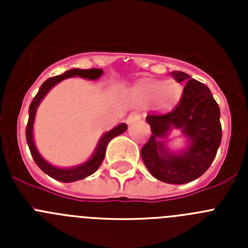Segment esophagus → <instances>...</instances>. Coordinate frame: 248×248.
<instances>
[{
    "instance_id": "esophagus-1",
    "label": "esophagus",
    "mask_w": 248,
    "mask_h": 248,
    "mask_svg": "<svg viewBox=\"0 0 248 248\" xmlns=\"http://www.w3.org/2000/svg\"><path fill=\"white\" fill-rule=\"evenodd\" d=\"M140 118H141V117H140V114L131 113L130 115L126 118V123H128V125H133V124H135L137 122H139Z\"/></svg>"
}]
</instances>
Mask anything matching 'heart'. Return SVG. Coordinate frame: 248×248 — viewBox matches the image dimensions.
Listing matches in <instances>:
<instances>
[{
  "label": "heart",
  "mask_w": 248,
  "mask_h": 248,
  "mask_svg": "<svg viewBox=\"0 0 248 248\" xmlns=\"http://www.w3.org/2000/svg\"><path fill=\"white\" fill-rule=\"evenodd\" d=\"M179 95V87L174 83H145L137 87L134 91V98L140 104H148L157 99L161 107L171 104Z\"/></svg>",
  "instance_id": "heart-1"
}]
</instances>
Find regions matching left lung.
Returning <instances> with one entry per match:
<instances>
[{"instance_id": "1", "label": "left lung", "mask_w": 248, "mask_h": 248, "mask_svg": "<svg viewBox=\"0 0 248 248\" xmlns=\"http://www.w3.org/2000/svg\"><path fill=\"white\" fill-rule=\"evenodd\" d=\"M174 79L186 83L177 105L169 113H151L146 117L151 133L141 149V159L157 180L168 184L190 183L200 177L214 161L221 144L220 108L211 91L203 83L180 71L171 72ZM180 128L189 145L172 153L161 140L170 128Z\"/></svg>"}]
</instances>
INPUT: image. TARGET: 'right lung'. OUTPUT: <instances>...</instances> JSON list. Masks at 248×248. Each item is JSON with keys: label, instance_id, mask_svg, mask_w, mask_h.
<instances>
[{"label": "right lung", "instance_id": "right-lung-1", "mask_svg": "<svg viewBox=\"0 0 248 248\" xmlns=\"http://www.w3.org/2000/svg\"><path fill=\"white\" fill-rule=\"evenodd\" d=\"M103 74V69H98V68H92V69H78V68H74V69H69V71L64 72L61 76L52 77V78H48L39 88L38 93L36 94V97L33 98L32 103L30 105V118H28L27 128H26V139H27L28 148L31 150V154L32 157L36 161V164L38 165V168L42 170L43 172L48 175V176L53 177L56 180L62 181V183H73L77 180H82L84 177L89 176L93 172H95L98 170V168L100 166L102 161L104 160L105 156V150H107V145L110 141L113 138L118 137L122 133L126 130L128 125L125 123H122L119 125H117L115 128H113L111 130H109L108 133H105L102 138H100L99 143H98L97 149L94 151V154L92 155L91 159L85 163L80 164L78 166H74V168H68V169H62V168H56V166L50 165L49 163H47L41 154L37 150L36 145H34L33 141V123H34V117H36V111L38 108L39 103L42 102V99L45 98L46 94L50 91V88H53L57 83L62 82L65 78H71V77H80V78H85V79L94 80L98 79L100 76Z\"/></svg>", "mask_w": 248, "mask_h": 248}]
</instances>
